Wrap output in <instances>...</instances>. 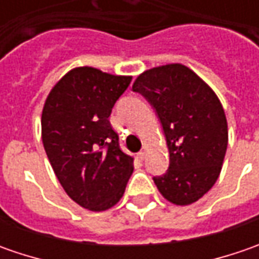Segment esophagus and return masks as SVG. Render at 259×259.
I'll return each instance as SVG.
<instances>
[{
	"label": "esophagus",
	"instance_id": "obj_1",
	"mask_svg": "<svg viewBox=\"0 0 259 259\" xmlns=\"http://www.w3.org/2000/svg\"><path fill=\"white\" fill-rule=\"evenodd\" d=\"M145 153H147V151H145V148H144V150H141V151L138 153V158H140L141 161H143V160L145 158Z\"/></svg>",
	"mask_w": 259,
	"mask_h": 259
}]
</instances>
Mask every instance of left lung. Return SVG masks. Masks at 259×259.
I'll list each match as a JSON object with an SVG mask.
<instances>
[{
	"label": "left lung",
	"mask_w": 259,
	"mask_h": 259,
	"mask_svg": "<svg viewBox=\"0 0 259 259\" xmlns=\"http://www.w3.org/2000/svg\"><path fill=\"white\" fill-rule=\"evenodd\" d=\"M133 91L150 101L164 130L170 165L154 177L158 192L177 206L197 202L216 183L228 148V122L218 95L182 63L145 70Z\"/></svg>",
	"instance_id": "1"
}]
</instances>
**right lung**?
<instances>
[{
	"label": "right lung",
	"instance_id": "obj_1",
	"mask_svg": "<svg viewBox=\"0 0 259 259\" xmlns=\"http://www.w3.org/2000/svg\"><path fill=\"white\" fill-rule=\"evenodd\" d=\"M131 79L75 67L57 80L43 106L41 140L52 168L67 196L92 212L118 203L134 171V157L121 150L108 119Z\"/></svg>",
	"mask_w": 259,
	"mask_h": 259
}]
</instances>
